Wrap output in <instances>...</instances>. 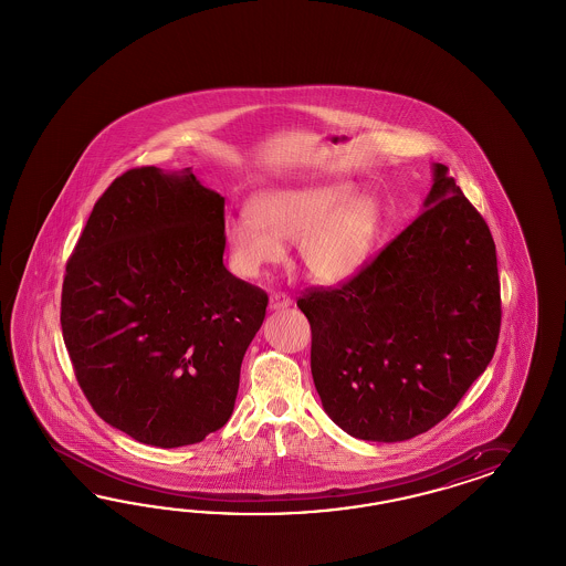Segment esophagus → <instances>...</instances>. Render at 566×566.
I'll use <instances>...</instances> for the list:
<instances>
[{"label": "esophagus", "mask_w": 566, "mask_h": 566, "mask_svg": "<svg viewBox=\"0 0 566 566\" xmlns=\"http://www.w3.org/2000/svg\"><path fill=\"white\" fill-rule=\"evenodd\" d=\"M292 305L291 298L286 294H272L270 296V308L280 311V308H289Z\"/></svg>", "instance_id": "1"}]
</instances>
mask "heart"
Returning a JSON list of instances; mask_svg holds the SVG:
<instances>
[{
	"instance_id": "obj_1",
	"label": "heart",
	"mask_w": 566,
	"mask_h": 566,
	"mask_svg": "<svg viewBox=\"0 0 566 566\" xmlns=\"http://www.w3.org/2000/svg\"><path fill=\"white\" fill-rule=\"evenodd\" d=\"M379 226L376 197L355 195L346 182H317L259 195L251 203V220H228L223 239L242 277H259L284 259V242H298L296 258L308 280L334 286L363 268Z\"/></svg>"
}]
</instances>
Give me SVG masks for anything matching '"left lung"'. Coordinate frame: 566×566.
Returning a JSON list of instances; mask_svg holds the SVG:
<instances>
[{
	"instance_id": "1",
	"label": "left lung",
	"mask_w": 566,
	"mask_h": 566,
	"mask_svg": "<svg viewBox=\"0 0 566 566\" xmlns=\"http://www.w3.org/2000/svg\"><path fill=\"white\" fill-rule=\"evenodd\" d=\"M431 170L411 226L340 289L296 301L324 411L367 442L411 440L440 423L496 350V244L448 168Z\"/></svg>"
}]
</instances>
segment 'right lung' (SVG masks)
<instances>
[{
	"instance_id": "add662e5",
	"label": "right lung",
	"mask_w": 566,
	"mask_h": 566,
	"mask_svg": "<svg viewBox=\"0 0 566 566\" xmlns=\"http://www.w3.org/2000/svg\"><path fill=\"white\" fill-rule=\"evenodd\" d=\"M223 197L185 168L118 176L66 265L62 334L91 407L159 448L197 444L234 411L268 294L223 265Z\"/></svg>"
}]
</instances>
